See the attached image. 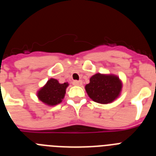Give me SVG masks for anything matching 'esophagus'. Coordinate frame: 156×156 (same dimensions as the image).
Listing matches in <instances>:
<instances>
[{
  "label": "esophagus",
  "instance_id": "esophagus-1",
  "mask_svg": "<svg viewBox=\"0 0 156 156\" xmlns=\"http://www.w3.org/2000/svg\"><path fill=\"white\" fill-rule=\"evenodd\" d=\"M73 84L75 86H81L82 85V81L81 80H74L73 82Z\"/></svg>",
  "mask_w": 156,
  "mask_h": 156
}]
</instances>
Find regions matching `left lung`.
<instances>
[{"label": "left lung", "instance_id": "1", "mask_svg": "<svg viewBox=\"0 0 156 156\" xmlns=\"http://www.w3.org/2000/svg\"><path fill=\"white\" fill-rule=\"evenodd\" d=\"M122 87V81L119 76L113 74L96 73L90 77L85 90L95 102L108 104L119 98Z\"/></svg>", "mask_w": 156, "mask_h": 156}]
</instances>
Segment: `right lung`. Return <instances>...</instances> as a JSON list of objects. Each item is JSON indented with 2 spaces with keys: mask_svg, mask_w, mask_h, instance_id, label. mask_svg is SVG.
<instances>
[{
  "mask_svg": "<svg viewBox=\"0 0 156 156\" xmlns=\"http://www.w3.org/2000/svg\"><path fill=\"white\" fill-rule=\"evenodd\" d=\"M69 83H60L56 79L51 78L46 84L40 89L37 96L41 101L49 106L56 105L62 101Z\"/></svg>",
  "mask_w": 156,
  "mask_h": 156,
  "instance_id": "obj_1",
  "label": "right lung"
}]
</instances>
